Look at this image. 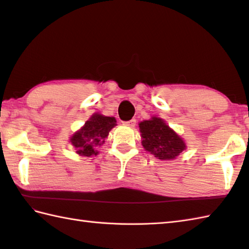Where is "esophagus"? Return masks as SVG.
Returning <instances> with one entry per match:
<instances>
[{
    "instance_id": "1",
    "label": "esophagus",
    "mask_w": 249,
    "mask_h": 249,
    "mask_svg": "<svg viewBox=\"0 0 249 249\" xmlns=\"http://www.w3.org/2000/svg\"><path fill=\"white\" fill-rule=\"evenodd\" d=\"M124 125H126V126H129V127H135V125H136V120H135V119H133V120H130V121L124 122Z\"/></svg>"
}]
</instances>
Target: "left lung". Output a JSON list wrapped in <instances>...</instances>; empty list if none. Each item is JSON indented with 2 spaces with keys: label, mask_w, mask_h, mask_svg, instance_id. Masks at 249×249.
I'll return each mask as SVG.
<instances>
[{
  "label": "left lung",
  "mask_w": 249,
  "mask_h": 249,
  "mask_svg": "<svg viewBox=\"0 0 249 249\" xmlns=\"http://www.w3.org/2000/svg\"><path fill=\"white\" fill-rule=\"evenodd\" d=\"M139 128L142 145L158 160H174L186 149L184 140L160 118L153 116L151 120L142 121Z\"/></svg>",
  "instance_id": "left-lung-1"
}]
</instances>
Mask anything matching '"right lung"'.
<instances>
[{"instance_id":"obj_1","label":"right lung","mask_w":249,"mask_h":249,"mask_svg":"<svg viewBox=\"0 0 249 249\" xmlns=\"http://www.w3.org/2000/svg\"><path fill=\"white\" fill-rule=\"evenodd\" d=\"M113 116H105L94 113L81 129L71 136V142L76 149V153L80 156L91 157L97 155L98 151L95 150L97 145H102L109 135V131L116 125Z\"/></svg>"}]
</instances>
